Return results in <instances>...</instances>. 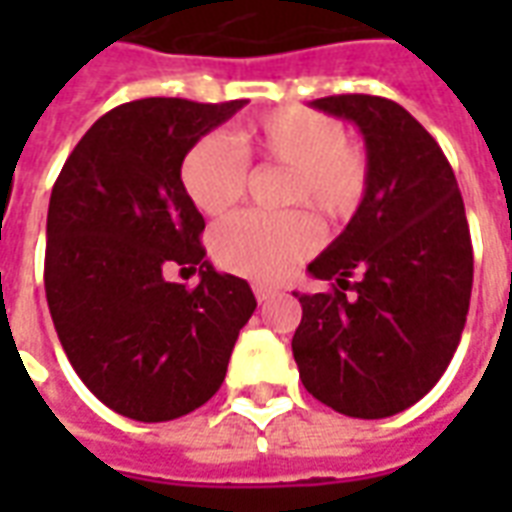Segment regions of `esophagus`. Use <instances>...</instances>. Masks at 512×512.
Returning <instances> with one entry per match:
<instances>
[{
  "label": "esophagus",
  "mask_w": 512,
  "mask_h": 512,
  "mask_svg": "<svg viewBox=\"0 0 512 512\" xmlns=\"http://www.w3.org/2000/svg\"><path fill=\"white\" fill-rule=\"evenodd\" d=\"M255 299L263 304V301H268L271 296H277V288H271V285H255Z\"/></svg>",
  "instance_id": "esophagus-1"
}]
</instances>
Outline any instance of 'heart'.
Segmentation results:
<instances>
[{"instance_id":"heart-1","label":"heart","mask_w":512,"mask_h":512,"mask_svg":"<svg viewBox=\"0 0 512 512\" xmlns=\"http://www.w3.org/2000/svg\"><path fill=\"white\" fill-rule=\"evenodd\" d=\"M235 141L238 146L222 134L202 136L183 158V189L205 216H222L244 197L249 172L244 156L290 169L285 200L307 202L334 222L348 219L365 200L370 186L365 150L348 142L340 120L323 112L285 106L241 128ZM318 244L321 227L307 211L238 213L216 227L211 252L233 274L274 282L288 277Z\"/></svg>"}]
</instances>
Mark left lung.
Instances as JSON below:
<instances>
[{"label": "left lung", "instance_id": "1", "mask_svg": "<svg viewBox=\"0 0 512 512\" xmlns=\"http://www.w3.org/2000/svg\"><path fill=\"white\" fill-rule=\"evenodd\" d=\"M310 106L362 131L370 186L348 227L307 266L332 290L293 293V359L321 403L384 419L428 395L461 343L474 274L466 211L450 161L403 106L378 95Z\"/></svg>", "mask_w": 512, "mask_h": 512}]
</instances>
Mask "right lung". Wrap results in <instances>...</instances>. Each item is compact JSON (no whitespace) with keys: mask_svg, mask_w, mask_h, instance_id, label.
Returning <instances> with one entry per match:
<instances>
[{"mask_svg":"<svg viewBox=\"0 0 512 512\" xmlns=\"http://www.w3.org/2000/svg\"><path fill=\"white\" fill-rule=\"evenodd\" d=\"M246 101L142 98L79 139L51 189L46 301L68 362L104 406L167 422L208 403L257 301L205 260L183 158ZM201 271L189 291L163 268Z\"/></svg>","mask_w":512,"mask_h":512,"instance_id":"add662e5","label":"right lung"}]
</instances>
